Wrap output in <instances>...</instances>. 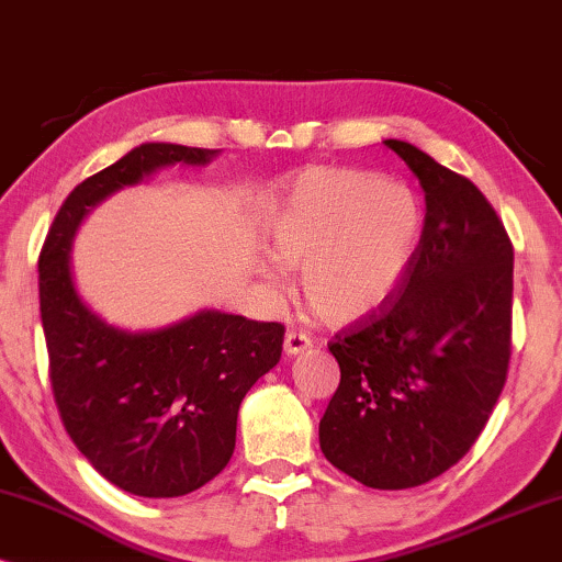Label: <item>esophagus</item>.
I'll return each instance as SVG.
<instances>
[{
	"label": "esophagus",
	"instance_id": "obj_1",
	"mask_svg": "<svg viewBox=\"0 0 562 562\" xmlns=\"http://www.w3.org/2000/svg\"><path fill=\"white\" fill-rule=\"evenodd\" d=\"M282 347H285V355L288 357H295V355H301V351L311 349L313 347V339H311L308 334H303V331H288L285 344H282Z\"/></svg>",
	"mask_w": 562,
	"mask_h": 562
}]
</instances>
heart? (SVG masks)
I'll use <instances>...</instances> for the list:
<instances>
[{"mask_svg":"<svg viewBox=\"0 0 562 562\" xmlns=\"http://www.w3.org/2000/svg\"><path fill=\"white\" fill-rule=\"evenodd\" d=\"M422 228V205L408 187L362 169L316 167L290 182L267 244L277 265L303 269V297L321 321L349 324L398 288ZM259 269L282 290L280 269Z\"/></svg>","mask_w":562,"mask_h":562,"instance_id":"1","label":"heart"}]
</instances>
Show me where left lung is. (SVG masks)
Masks as SVG:
<instances>
[{
  "label": "left lung",
  "instance_id": "obj_1",
  "mask_svg": "<svg viewBox=\"0 0 562 562\" xmlns=\"http://www.w3.org/2000/svg\"><path fill=\"white\" fill-rule=\"evenodd\" d=\"M385 146L422 184L424 231L401 285L328 341L341 380L318 439L341 473L401 491L458 465L504 391L514 246L468 177L406 140Z\"/></svg>",
  "mask_w": 562,
  "mask_h": 562
}]
</instances>
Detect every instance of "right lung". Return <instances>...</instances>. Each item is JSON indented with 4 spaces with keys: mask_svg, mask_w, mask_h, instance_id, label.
I'll return each instance as SVG.
<instances>
[{
    "mask_svg": "<svg viewBox=\"0 0 562 562\" xmlns=\"http://www.w3.org/2000/svg\"><path fill=\"white\" fill-rule=\"evenodd\" d=\"M215 154L177 144L133 148L74 187L37 261L58 414L97 473L133 496H184L228 465L238 406L280 362L285 326L200 311L156 331H123L79 297L71 241L112 192L171 164L205 167Z\"/></svg>",
    "mask_w": 562,
    "mask_h": 562,
    "instance_id": "1",
    "label": "right lung"
}]
</instances>
